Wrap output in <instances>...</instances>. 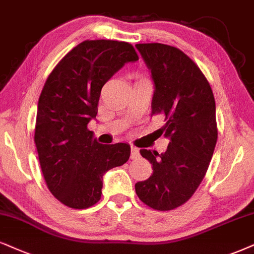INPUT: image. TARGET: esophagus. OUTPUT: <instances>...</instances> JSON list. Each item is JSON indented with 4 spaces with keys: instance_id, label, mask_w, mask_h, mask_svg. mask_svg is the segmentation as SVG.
Wrapping results in <instances>:
<instances>
[{
    "instance_id": "1",
    "label": "esophagus",
    "mask_w": 254,
    "mask_h": 254,
    "mask_svg": "<svg viewBox=\"0 0 254 254\" xmlns=\"http://www.w3.org/2000/svg\"><path fill=\"white\" fill-rule=\"evenodd\" d=\"M137 157H139V151L136 146H131V159H136Z\"/></svg>"
}]
</instances>
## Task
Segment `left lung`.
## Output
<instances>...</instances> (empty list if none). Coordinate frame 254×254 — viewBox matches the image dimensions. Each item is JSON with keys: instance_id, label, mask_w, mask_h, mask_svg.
<instances>
[{"instance_id": "obj_1", "label": "left lung", "mask_w": 254, "mask_h": 254, "mask_svg": "<svg viewBox=\"0 0 254 254\" xmlns=\"http://www.w3.org/2000/svg\"><path fill=\"white\" fill-rule=\"evenodd\" d=\"M136 48L155 83L152 115L165 117L158 131L170 143L164 153L140 150L153 173L134 189L147 206L169 211L186 203L206 175L218 138L216 102L206 77L182 50L162 43Z\"/></svg>"}]
</instances>
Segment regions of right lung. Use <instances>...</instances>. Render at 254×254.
I'll use <instances>...</instances> for the list:
<instances>
[{"label":"right lung","mask_w":254,"mask_h":254,"mask_svg":"<svg viewBox=\"0 0 254 254\" xmlns=\"http://www.w3.org/2000/svg\"><path fill=\"white\" fill-rule=\"evenodd\" d=\"M136 61L130 43L88 40L70 50L47 78L34 140L48 189L65 206L95 205L104 173L129 159V144H99L88 123L97 115L103 85L125 63Z\"/></svg>","instance_id":"1"}]
</instances>
